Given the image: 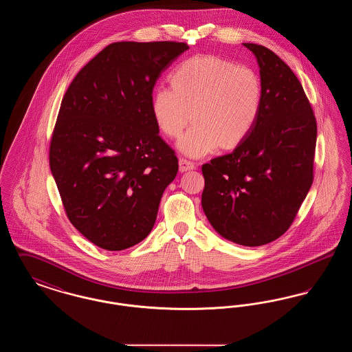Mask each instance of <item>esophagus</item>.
<instances>
[{
  "mask_svg": "<svg viewBox=\"0 0 352 352\" xmlns=\"http://www.w3.org/2000/svg\"><path fill=\"white\" fill-rule=\"evenodd\" d=\"M195 168H197V165L192 161H188L186 158L179 160V171L184 173V171H188V170H194Z\"/></svg>",
  "mask_w": 352,
  "mask_h": 352,
  "instance_id": "esophagus-1",
  "label": "esophagus"
}]
</instances>
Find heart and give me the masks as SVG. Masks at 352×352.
<instances>
[{
	"label": "heart",
	"instance_id": "1",
	"mask_svg": "<svg viewBox=\"0 0 352 352\" xmlns=\"http://www.w3.org/2000/svg\"><path fill=\"white\" fill-rule=\"evenodd\" d=\"M170 88H158L151 101L160 131L178 138L191 118L195 122L179 141V149L201 157L232 149L251 133L261 109L263 84L245 65L215 56L187 59L170 76Z\"/></svg>",
	"mask_w": 352,
	"mask_h": 352
}]
</instances>
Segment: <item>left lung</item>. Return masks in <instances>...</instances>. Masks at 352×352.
<instances>
[{
  "label": "left lung",
  "instance_id": "obj_1",
  "mask_svg": "<svg viewBox=\"0 0 352 352\" xmlns=\"http://www.w3.org/2000/svg\"><path fill=\"white\" fill-rule=\"evenodd\" d=\"M244 46L260 66V115L232 153L201 166V207L223 237L258 247L289 230L313 184L317 120L284 60L264 46Z\"/></svg>",
  "mask_w": 352,
  "mask_h": 352
}]
</instances>
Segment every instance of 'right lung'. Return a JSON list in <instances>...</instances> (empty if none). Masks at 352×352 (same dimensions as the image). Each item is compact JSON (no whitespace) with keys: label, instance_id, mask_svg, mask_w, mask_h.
Wrapping results in <instances>:
<instances>
[{"label":"right lung","instance_id":"obj_1","mask_svg":"<svg viewBox=\"0 0 352 352\" xmlns=\"http://www.w3.org/2000/svg\"><path fill=\"white\" fill-rule=\"evenodd\" d=\"M188 46L116 42L68 87L50 142V168L66 215L91 243L122 251L142 241L178 173L158 134L153 88Z\"/></svg>","mask_w":352,"mask_h":352}]
</instances>
